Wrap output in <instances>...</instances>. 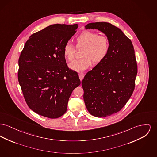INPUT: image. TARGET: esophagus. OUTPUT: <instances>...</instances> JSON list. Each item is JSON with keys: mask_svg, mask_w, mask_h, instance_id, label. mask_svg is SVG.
<instances>
[{"mask_svg": "<svg viewBox=\"0 0 157 157\" xmlns=\"http://www.w3.org/2000/svg\"><path fill=\"white\" fill-rule=\"evenodd\" d=\"M84 76H85V75L82 72H81V73L79 74V79H80L81 81H82Z\"/></svg>", "mask_w": 157, "mask_h": 157, "instance_id": "34e87169", "label": "esophagus"}]
</instances>
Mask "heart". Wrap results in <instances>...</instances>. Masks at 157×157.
Listing matches in <instances>:
<instances>
[{
    "label": "heart",
    "instance_id": "b5f03b06",
    "mask_svg": "<svg viewBox=\"0 0 157 157\" xmlns=\"http://www.w3.org/2000/svg\"><path fill=\"white\" fill-rule=\"evenodd\" d=\"M77 48L83 47L82 58L70 63L69 67L75 71H82L90 67L92 64L101 63L108 55L110 47L109 38L99 36L97 33L85 31L75 39ZM75 48L73 45L67 43L63 47V55L69 61L75 58Z\"/></svg>",
    "mask_w": 157,
    "mask_h": 157
}]
</instances>
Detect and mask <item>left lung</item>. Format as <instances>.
<instances>
[{"label":"left lung","mask_w":157,"mask_h":157,"mask_svg":"<svg viewBox=\"0 0 157 157\" xmlns=\"http://www.w3.org/2000/svg\"><path fill=\"white\" fill-rule=\"evenodd\" d=\"M85 28L98 29L110 43L106 57L82 81L87 110L95 117H105L119 111L134 91L138 72L135 50L130 40L111 24L92 22Z\"/></svg>","instance_id":"obj_1"}]
</instances>
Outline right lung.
<instances>
[{"label": "right lung", "instance_id": "obj_1", "mask_svg": "<svg viewBox=\"0 0 157 157\" xmlns=\"http://www.w3.org/2000/svg\"><path fill=\"white\" fill-rule=\"evenodd\" d=\"M78 27L49 25L32 34L21 53L19 83L28 107L39 115L50 119L63 115L72 92L81 84L63 55V47Z\"/></svg>", "mask_w": 157, "mask_h": 157}]
</instances>
